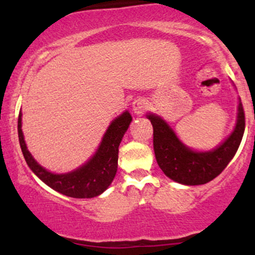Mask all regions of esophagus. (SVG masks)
I'll use <instances>...</instances> for the list:
<instances>
[{
  "label": "esophagus",
  "mask_w": 255,
  "mask_h": 255,
  "mask_svg": "<svg viewBox=\"0 0 255 255\" xmlns=\"http://www.w3.org/2000/svg\"><path fill=\"white\" fill-rule=\"evenodd\" d=\"M147 109V103L144 98H137L133 102V111L135 114H144Z\"/></svg>",
  "instance_id": "esophagus-1"
}]
</instances>
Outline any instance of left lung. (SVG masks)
Masks as SVG:
<instances>
[{"label":"left lung","instance_id":"1","mask_svg":"<svg viewBox=\"0 0 255 255\" xmlns=\"http://www.w3.org/2000/svg\"><path fill=\"white\" fill-rule=\"evenodd\" d=\"M147 118L153 127V150L158 165L169 178L188 186L210 182L227 168L241 144L246 126L245 110L240 103L233 134L216 150L194 152L177 139L163 120L154 115Z\"/></svg>","mask_w":255,"mask_h":255}]
</instances>
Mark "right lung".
<instances>
[{
	"label": "right lung",
	"mask_w": 255,
	"mask_h": 255,
	"mask_svg": "<svg viewBox=\"0 0 255 255\" xmlns=\"http://www.w3.org/2000/svg\"><path fill=\"white\" fill-rule=\"evenodd\" d=\"M130 121L131 116L128 111L114 120L105 133L97 153L81 168L60 175L45 170L28 152L21 130V113L17 119V134L26 163L44 183L67 197L85 199L102 194L113 182L118 171L119 146L129 127Z\"/></svg>",
	"instance_id": "1"
}]
</instances>
